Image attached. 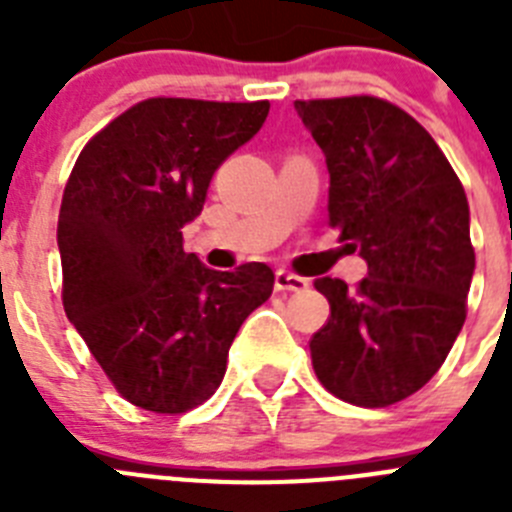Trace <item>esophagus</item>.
I'll return each instance as SVG.
<instances>
[{"mask_svg": "<svg viewBox=\"0 0 512 512\" xmlns=\"http://www.w3.org/2000/svg\"><path fill=\"white\" fill-rule=\"evenodd\" d=\"M274 287H277L279 292H305V289L310 287V282H307L305 277L292 274V271L279 269L277 274H274Z\"/></svg>", "mask_w": 512, "mask_h": 512, "instance_id": "obj_1", "label": "esophagus"}]
</instances>
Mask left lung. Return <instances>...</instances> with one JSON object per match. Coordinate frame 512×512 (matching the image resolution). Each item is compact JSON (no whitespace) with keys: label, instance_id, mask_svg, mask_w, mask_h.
Wrapping results in <instances>:
<instances>
[{"label":"left lung","instance_id":"1","mask_svg":"<svg viewBox=\"0 0 512 512\" xmlns=\"http://www.w3.org/2000/svg\"><path fill=\"white\" fill-rule=\"evenodd\" d=\"M330 174L328 217L366 261L356 289L320 277L330 318L312 336L328 392L384 408L441 369L474 274L469 202L428 130L377 97L295 102Z\"/></svg>","mask_w":512,"mask_h":512}]
</instances>
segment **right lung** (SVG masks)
Listing matches in <instances>:
<instances>
[{
    "mask_svg": "<svg viewBox=\"0 0 512 512\" xmlns=\"http://www.w3.org/2000/svg\"><path fill=\"white\" fill-rule=\"evenodd\" d=\"M269 102H138L89 140L63 192V307L128 402L187 413L220 387L274 271H215L184 251L212 174L259 133Z\"/></svg>",
    "mask_w": 512,
    "mask_h": 512,
    "instance_id": "obj_1",
    "label": "right lung"
}]
</instances>
